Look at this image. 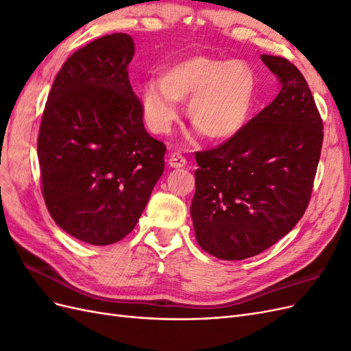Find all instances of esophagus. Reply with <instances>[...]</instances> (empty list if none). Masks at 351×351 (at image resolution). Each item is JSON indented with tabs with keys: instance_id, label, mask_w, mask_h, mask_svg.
Listing matches in <instances>:
<instances>
[{
	"instance_id": "34e87169",
	"label": "esophagus",
	"mask_w": 351,
	"mask_h": 351,
	"mask_svg": "<svg viewBox=\"0 0 351 351\" xmlns=\"http://www.w3.org/2000/svg\"><path fill=\"white\" fill-rule=\"evenodd\" d=\"M168 165L171 168H182L186 165V158L183 155H180L178 152H171L168 155Z\"/></svg>"
}]
</instances>
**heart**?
I'll return each instance as SVG.
<instances>
[{
	"instance_id": "heart-1",
	"label": "heart",
	"mask_w": 351,
	"mask_h": 351,
	"mask_svg": "<svg viewBox=\"0 0 351 351\" xmlns=\"http://www.w3.org/2000/svg\"><path fill=\"white\" fill-rule=\"evenodd\" d=\"M258 79L241 60L197 56L180 61L141 90L145 120L155 133H168L178 119V102L187 101V119L212 141L236 136L247 123Z\"/></svg>"
}]
</instances>
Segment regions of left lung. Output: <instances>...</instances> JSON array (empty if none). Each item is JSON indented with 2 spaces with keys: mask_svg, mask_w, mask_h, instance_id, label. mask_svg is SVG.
<instances>
[{
  "mask_svg": "<svg viewBox=\"0 0 351 351\" xmlns=\"http://www.w3.org/2000/svg\"><path fill=\"white\" fill-rule=\"evenodd\" d=\"M281 90L217 149L197 152L190 205L196 240L209 254L243 261L289 234L309 204L322 147V120L303 74L261 56Z\"/></svg>",
  "mask_w": 351,
  "mask_h": 351,
  "instance_id": "8db88e82",
  "label": "left lung"
}]
</instances>
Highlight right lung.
Listing matches in <instances>:
<instances>
[{"mask_svg":"<svg viewBox=\"0 0 351 351\" xmlns=\"http://www.w3.org/2000/svg\"><path fill=\"white\" fill-rule=\"evenodd\" d=\"M133 38L90 42L62 64L38 137L47 208L67 234L107 246L134 228L164 173L167 147L145 130L129 80Z\"/></svg>","mask_w":351,"mask_h":351,"instance_id":"obj_1","label":"right lung"}]
</instances>
